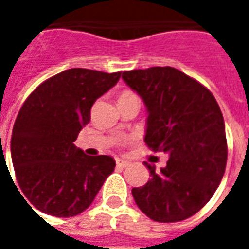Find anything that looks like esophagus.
Here are the masks:
<instances>
[{"label": "esophagus", "instance_id": "esophagus-1", "mask_svg": "<svg viewBox=\"0 0 249 249\" xmlns=\"http://www.w3.org/2000/svg\"><path fill=\"white\" fill-rule=\"evenodd\" d=\"M116 164H117V167L120 168H126L130 162L126 161V160H123V159H116Z\"/></svg>", "mask_w": 249, "mask_h": 249}]
</instances>
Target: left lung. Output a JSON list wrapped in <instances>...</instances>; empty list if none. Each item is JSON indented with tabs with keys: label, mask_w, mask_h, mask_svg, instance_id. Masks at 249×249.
<instances>
[{
	"label": "left lung",
	"mask_w": 249,
	"mask_h": 249,
	"mask_svg": "<svg viewBox=\"0 0 249 249\" xmlns=\"http://www.w3.org/2000/svg\"><path fill=\"white\" fill-rule=\"evenodd\" d=\"M123 80L145 104V144L169 155L160 171L145 162L151 180L132 189L136 204L159 223L188 219L211 200L224 175L228 151L219 104L171 66L124 71Z\"/></svg>",
	"instance_id": "8db88e82"
}]
</instances>
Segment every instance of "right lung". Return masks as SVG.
I'll use <instances>...</instances> for the list:
<instances>
[{"label":"right lung","mask_w":249,"mask_h":249,"mask_svg":"<svg viewBox=\"0 0 249 249\" xmlns=\"http://www.w3.org/2000/svg\"><path fill=\"white\" fill-rule=\"evenodd\" d=\"M120 76L121 71L68 69L38 85L19 109L12 162L25 197L41 212L56 217L81 213L114 171L113 157L87 156L74 141L90 121L93 104Z\"/></svg>","instance_id":"add662e5"}]
</instances>
